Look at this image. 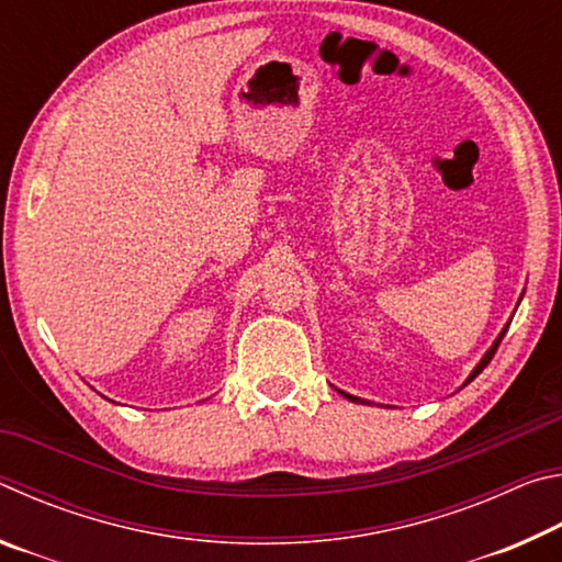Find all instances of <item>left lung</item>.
<instances>
[{"mask_svg": "<svg viewBox=\"0 0 562 562\" xmlns=\"http://www.w3.org/2000/svg\"><path fill=\"white\" fill-rule=\"evenodd\" d=\"M503 335H506V329H503V331H501V337H498L496 341H493V347H491V349L486 351V357H483V359L479 361V367H475V369H473V372H471V376H469V382H473V379H475V376H479V374L483 372V369H486V367H488V361L493 359V355H496V349H498V345H501V339H503ZM341 396H347V398H351V402H359V398H357V396H349V394H345V392H341Z\"/></svg>", "mask_w": 562, "mask_h": 562, "instance_id": "left-lung-1", "label": "left lung"}]
</instances>
